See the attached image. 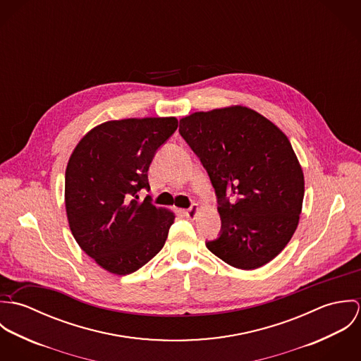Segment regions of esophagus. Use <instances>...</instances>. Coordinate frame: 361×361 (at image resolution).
I'll return each instance as SVG.
<instances>
[{
    "instance_id": "esophagus-1",
    "label": "esophagus",
    "mask_w": 361,
    "mask_h": 361,
    "mask_svg": "<svg viewBox=\"0 0 361 361\" xmlns=\"http://www.w3.org/2000/svg\"><path fill=\"white\" fill-rule=\"evenodd\" d=\"M199 206L197 204H192L190 208H188V209H185V215L186 216H189V218H195L196 216V214L199 212Z\"/></svg>"
}]
</instances>
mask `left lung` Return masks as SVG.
Masks as SVG:
<instances>
[{"instance_id": "8db88e82", "label": "left lung", "mask_w": 361, "mask_h": 361, "mask_svg": "<svg viewBox=\"0 0 361 361\" xmlns=\"http://www.w3.org/2000/svg\"><path fill=\"white\" fill-rule=\"evenodd\" d=\"M179 133L218 197L222 229L207 249L247 271L276 257L299 225L305 197L303 169L286 135L243 105L193 112L180 119Z\"/></svg>"}]
</instances>
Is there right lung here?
<instances>
[{
	"label": "right lung",
	"instance_id": "1",
	"mask_svg": "<svg viewBox=\"0 0 361 361\" xmlns=\"http://www.w3.org/2000/svg\"><path fill=\"white\" fill-rule=\"evenodd\" d=\"M178 128L175 116L108 121L87 132L65 171V208L80 249L105 271L128 275L164 247L175 214L137 192L150 189L155 152Z\"/></svg>",
	"mask_w": 361,
	"mask_h": 361
}]
</instances>
